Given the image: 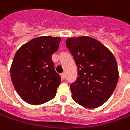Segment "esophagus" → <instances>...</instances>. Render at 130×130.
<instances>
[{
	"label": "esophagus",
	"mask_w": 130,
	"mask_h": 130,
	"mask_svg": "<svg viewBox=\"0 0 130 130\" xmlns=\"http://www.w3.org/2000/svg\"><path fill=\"white\" fill-rule=\"evenodd\" d=\"M61 77H62V79H65V73H62L61 74Z\"/></svg>",
	"instance_id": "34e87169"
}]
</instances>
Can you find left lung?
I'll use <instances>...</instances> for the list:
<instances>
[{
  "label": "left lung",
  "mask_w": 130,
  "mask_h": 130,
  "mask_svg": "<svg viewBox=\"0 0 130 130\" xmlns=\"http://www.w3.org/2000/svg\"><path fill=\"white\" fill-rule=\"evenodd\" d=\"M66 46L73 57L78 77L70 88L73 99L86 108H96L113 93L119 78L113 54L100 42L89 37L69 38Z\"/></svg>",
  "instance_id": "1"
}]
</instances>
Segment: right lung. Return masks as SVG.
<instances>
[{"mask_svg":"<svg viewBox=\"0 0 130 130\" xmlns=\"http://www.w3.org/2000/svg\"><path fill=\"white\" fill-rule=\"evenodd\" d=\"M60 37H39L22 45L11 68L12 83L21 98L32 105L54 99L61 83L52 55L58 50Z\"/></svg>","mask_w":130,"mask_h":130,"instance_id":"right-lung-1","label":"right lung"}]
</instances>
